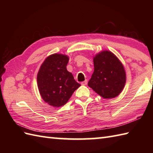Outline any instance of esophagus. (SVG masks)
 <instances>
[{"label":"esophagus","instance_id":"34e87169","mask_svg":"<svg viewBox=\"0 0 153 153\" xmlns=\"http://www.w3.org/2000/svg\"><path fill=\"white\" fill-rule=\"evenodd\" d=\"M81 84H82V85H86L87 84V81L85 80V81H84V82H82Z\"/></svg>","mask_w":153,"mask_h":153}]
</instances>
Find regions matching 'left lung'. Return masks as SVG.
<instances>
[{
  "mask_svg": "<svg viewBox=\"0 0 153 153\" xmlns=\"http://www.w3.org/2000/svg\"><path fill=\"white\" fill-rule=\"evenodd\" d=\"M94 71L88 86L104 99L118 96L125 86L126 74L118 58L109 51H102L93 56Z\"/></svg>",
  "mask_w": 153,
  "mask_h": 153,
  "instance_id": "8db88e82",
  "label": "left lung"
}]
</instances>
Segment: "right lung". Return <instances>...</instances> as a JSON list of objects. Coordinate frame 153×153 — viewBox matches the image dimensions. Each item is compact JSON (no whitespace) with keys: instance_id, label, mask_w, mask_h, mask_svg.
Returning a JSON list of instances; mask_svg holds the SVG:
<instances>
[{"instance_id":"1","label":"right lung","mask_w":153,"mask_h":153,"mask_svg":"<svg viewBox=\"0 0 153 153\" xmlns=\"http://www.w3.org/2000/svg\"><path fill=\"white\" fill-rule=\"evenodd\" d=\"M68 61L67 55L53 54L46 58L38 71L39 91L44 101L52 106L64 105L81 86L67 70Z\"/></svg>"}]
</instances>
